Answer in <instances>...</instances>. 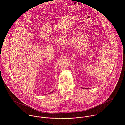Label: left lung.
I'll use <instances>...</instances> for the list:
<instances>
[{"instance_id": "obj_1", "label": "left lung", "mask_w": 125, "mask_h": 125, "mask_svg": "<svg viewBox=\"0 0 125 125\" xmlns=\"http://www.w3.org/2000/svg\"><path fill=\"white\" fill-rule=\"evenodd\" d=\"M83 89H89V88H82Z\"/></svg>"}]
</instances>
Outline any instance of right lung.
<instances>
[{
    "label": "right lung",
    "instance_id": "1",
    "mask_svg": "<svg viewBox=\"0 0 125 125\" xmlns=\"http://www.w3.org/2000/svg\"><path fill=\"white\" fill-rule=\"evenodd\" d=\"M53 91H52V92H50V93H52L53 92Z\"/></svg>",
    "mask_w": 125,
    "mask_h": 125
}]
</instances>
